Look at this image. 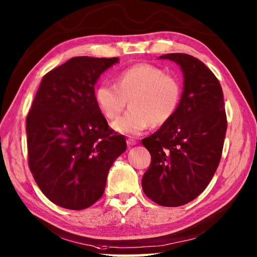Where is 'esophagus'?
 I'll return each mask as SVG.
<instances>
[{
	"mask_svg": "<svg viewBox=\"0 0 257 257\" xmlns=\"http://www.w3.org/2000/svg\"><path fill=\"white\" fill-rule=\"evenodd\" d=\"M127 145L128 146H135V145H137V142L135 141V139H127Z\"/></svg>",
	"mask_w": 257,
	"mask_h": 257,
	"instance_id": "34e87169",
	"label": "esophagus"
}]
</instances>
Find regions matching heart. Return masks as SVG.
<instances>
[{"label":"heart","instance_id":"b5f03b06","mask_svg":"<svg viewBox=\"0 0 257 257\" xmlns=\"http://www.w3.org/2000/svg\"><path fill=\"white\" fill-rule=\"evenodd\" d=\"M95 102L106 118L115 120L112 127L122 135L137 136L149 124L160 125L176 112L181 100V85L176 78L165 75L163 69L149 64L125 68L116 77V84L103 83L95 88Z\"/></svg>","mask_w":257,"mask_h":257}]
</instances>
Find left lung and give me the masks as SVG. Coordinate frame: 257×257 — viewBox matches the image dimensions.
Segmentation results:
<instances>
[{
	"mask_svg": "<svg viewBox=\"0 0 257 257\" xmlns=\"http://www.w3.org/2000/svg\"><path fill=\"white\" fill-rule=\"evenodd\" d=\"M183 74L179 108L143 145L152 162L142 180L144 193L163 207H180L207 188L220 162L227 119L220 83L201 60L166 54Z\"/></svg>",
	"mask_w": 257,
	"mask_h": 257,
	"instance_id": "left-lung-1",
	"label": "left lung"
}]
</instances>
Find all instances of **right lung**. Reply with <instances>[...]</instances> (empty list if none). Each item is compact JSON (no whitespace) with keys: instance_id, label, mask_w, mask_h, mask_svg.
Returning <instances> with one entry per match:
<instances>
[{"instance_id":"obj_1","label":"right lung","mask_w":257,"mask_h":257,"mask_svg":"<svg viewBox=\"0 0 257 257\" xmlns=\"http://www.w3.org/2000/svg\"><path fill=\"white\" fill-rule=\"evenodd\" d=\"M119 58L73 57L46 74L27 116L29 167L51 202L71 210L104 193L113 162L127 144L97 106L94 86Z\"/></svg>"}]
</instances>
